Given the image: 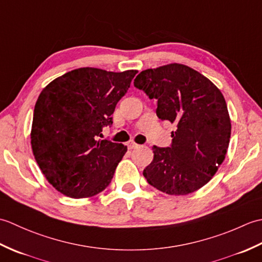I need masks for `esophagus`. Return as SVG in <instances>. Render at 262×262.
<instances>
[{"instance_id":"1","label":"esophagus","mask_w":262,"mask_h":262,"mask_svg":"<svg viewBox=\"0 0 262 262\" xmlns=\"http://www.w3.org/2000/svg\"><path fill=\"white\" fill-rule=\"evenodd\" d=\"M127 146H128V148L129 149H134V148H137L138 146V144H136L135 142H133V141H130V142H128V144H127Z\"/></svg>"}]
</instances>
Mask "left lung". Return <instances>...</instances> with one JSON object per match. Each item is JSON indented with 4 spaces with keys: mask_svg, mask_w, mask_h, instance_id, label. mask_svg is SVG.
<instances>
[{
    "mask_svg": "<svg viewBox=\"0 0 262 262\" xmlns=\"http://www.w3.org/2000/svg\"><path fill=\"white\" fill-rule=\"evenodd\" d=\"M134 85L158 100L157 115L174 124L170 147L153 146L143 171L149 185L174 196L204 187L223 163L231 119L223 94L213 82L183 64L142 71Z\"/></svg>",
    "mask_w": 262,
    "mask_h": 262,
    "instance_id": "1",
    "label": "left lung"
}]
</instances>
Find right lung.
Instances as JSON below:
<instances>
[{
    "instance_id": "add662e5",
    "label": "right lung",
    "mask_w": 262,
    "mask_h": 262,
    "mask_svg": "<svg viewBox=\"0 0 262 262\" xmlns=\"http://www.w3.org/2000/svg\"><path fill=\"white\" fill-rule=\"evenodd\" d=\"M136 70L120 73L81 68L42 89L33 110L31 147L48 182L71 198H88L109 186L127 146L98 140L113 124L117 102Z\"/></svg>"
}]
</instances>
